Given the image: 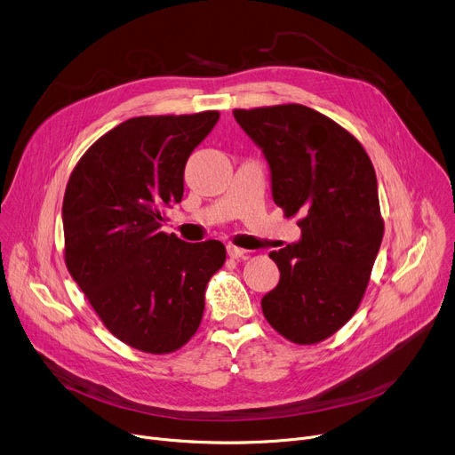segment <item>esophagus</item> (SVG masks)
<instances>
[{"mask_svg":"<svg viewBox=\"0 0 455 455\" xmlns=\"http://www.w3.org/2000/svg\"><path fill=\"white\" fill-rule=\"evenodd\" d=\"M227 254H228L232 259H239V258H244V256H246V251H244V249H239V246L228 244V246H227Z\"/></svg>","mask_w":455,"mask_h":455,"instance_id":"esophagus-1","label":"esophagus"}]
</instances>
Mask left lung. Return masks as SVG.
Wrapping results in <instances>:
<instances>
[{"label":"left lung","mask_w":455,"mask_h":455,"mask_svg":"<svg viewBox=\"0 0 455 455\" xmlns=\"http://www.w3.org/2000/svg\"><path fill=\"white\" fill-rule=\"evenodd\" d=\"M263 152L274 203L299 216V241L272 251L281 277L261 308L298 345L332 336L357 310L383 241L378 180L361 143L305 105L234 110Z\"/></svg>","instance_id":"8db88e82"}]
</instances>
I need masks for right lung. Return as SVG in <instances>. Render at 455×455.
<instances>
[{
    "instance_id": "obj_1",
    "label": "right lung",
    "mask_w": 455,
    "mask_h": 455,
    "mask_svg": "<svg viewBox=\"0 0 455 455\" xmlns=\"http://www.w3.org/2000/svg\"><path fill=\"white\" fill-rule=\"evenodd\" d=\"M220 112L119 123L76 164L63 199L65 263L103 324L141 352L181 348L201 323L204 288L223 267L221 241L161 232L183 197L188 156Z\"/></svg>"
}]
</instances>
